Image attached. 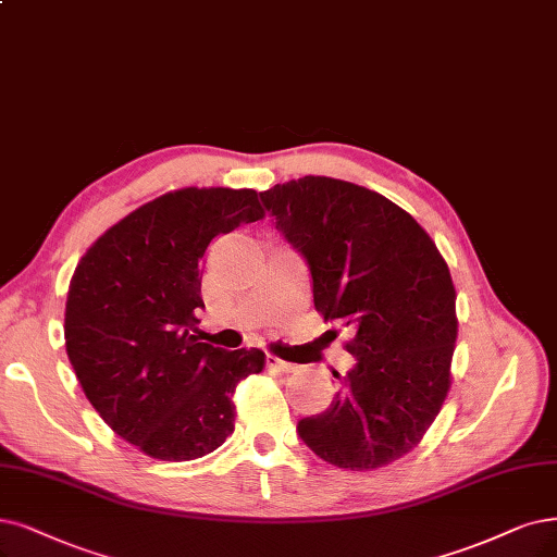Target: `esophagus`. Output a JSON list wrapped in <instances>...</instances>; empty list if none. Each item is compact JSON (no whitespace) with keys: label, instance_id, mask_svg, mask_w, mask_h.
<instances>
[{"label":"esophagus","instance_id":"esophagus-1","mask_svg":"<svg viewBox=\"0 0 557 557\" xmlns=\"http://www.w3.org/2000/svg\"><path fill=\"white\" fill-rule=\"evenodd\" d=\"M265 364H268V369H273V372H280V374H289V372H294V364L284 362V360L275 358V356H268V358H265Z\"/></svg>","mask_w":557,"mask_h":557}]
</instances>
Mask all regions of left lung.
Masks as SVG:
<instances>
[{
	"label": "left lung",
	"instance_id": "left-lung-1",
	"mask_svg": "<svg viewBox=\"0 0 557 557\" xmlns=\"http://www.w3.org/2000/svg\"><path fill=\"white\" fill-rule=\"evenodd\" d=\"M259 197L310 268L317 312L354 335L346 351L356 364L331 408L298 422V436L339 468L397 461L449 389L457 294L445 259L397 203L356 183L305 176Z\"/></svg>",
	"mask_w": 557,
	"mask_h": 557
}]
</instances>
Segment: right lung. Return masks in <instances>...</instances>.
<instances>
[{
  "instance_id": "obj_1",
  "label": "right lung",
  "mask_w": 557,
  "mask_h": 557,
  "mask_svg": "<svg viewBox=\"0 0 557 557\" xmlns=\"http://www.w3.org/2000/svg\"><path fill=\"white\" fill-rule=\"evenodd\" d=\"M261 218L255 190H174L116 222L75 268L69 360L98 416L144 455L199 459L234 431L236 385L265 356L199 342L201 268L213 238Z\"/></svg>"
}]
</instances>
